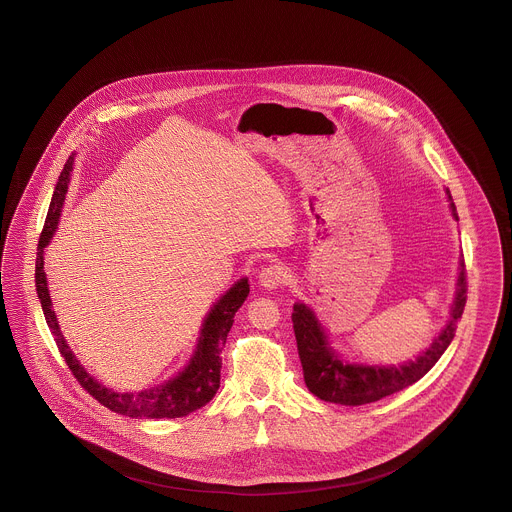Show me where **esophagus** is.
I'll list each match as a JSON object with an SVG mask.
<instances>
[{
    "label": "esophagus",
    "mask_w": 512,
    "mask_h": 512,
    "mask_svg": "<svg viewBox=\"0 0 512 512\" xmlns=\"http://www.w3.org/2000/svg\"><path fill=\"white\" fill-rule=\"evenodd\" d=\"M283 281H285V271H283V267L277 265V263L265 267V269L259 273V283H261V287L267 289V291L277 289Z\"/></svg>",
    "instance_id": "1"
}]
</instances>
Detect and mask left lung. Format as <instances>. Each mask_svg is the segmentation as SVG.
I'll list each match as a JSON object with an SVG mask.
<instances>
[{
	"instance_id": "obj_1",
	"label": "left lung",
	"mask_w": 512,
	"mask_h": 512,
	"mask_svg": "<svg viewBox=\"0 0 512 512\" xmlns=\"http://www.w3.org/2000/svg\"><path fill=\"white\" fill-rule=\"evenodd\" d=\"M445 194L451 215L459 219L449 190H445ZM465 303L467 279L465 261L461 255L455 299L449 308V318L445 326L415 360H408L402 364H362L346 360L338 350L330 346L328 332L320 324L316 312L305 303H295L291 318L308 392L330 404L362 406L378 402L386 396H392L408 388L417 380H421L447 350L455 336L457 322L463 314Z\"/></svg>"
}]
</instances>
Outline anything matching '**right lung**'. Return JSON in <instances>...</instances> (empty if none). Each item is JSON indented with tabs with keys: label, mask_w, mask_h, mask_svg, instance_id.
<instances>
[{
	"label": "right lung",
	"mask_w": 512,
	"mask_h": 512,
	"mask_svg": "<svg viewBox=\"0 0 512 512\" xmlns=\"http://www.w3.org/2000/svg\"><path fill=\"white\" fill-rule=\"evenodd\" d=\"M75 164V154L69 156L59 182L53 192V200L49 205L47 221L39 237L37 245V261H35V287H37V297L41 301V308L45 314V320L51 328V334L55 336V342L59 346L61 356L65 358L67 366L71 368L73 376L79 380V384L103 404L104 408L112 409L116 413L134 417V419H162V417H184L196 409L204 408L205 404L215 396L219 390V376H221V350L225 346L227 332L233 326V316L235 312L245 303L249 295V283L247 279H239L229 291H225L217 303L209 308L205 314L202 328H200V338L196 344V350L190 358V362L184 366L182 372H178L174 378L166 380L164 384H158L154 388L142 390V392H114L112 388H106L95 376H91L79 358L73 354L71 346L67 344L59 320L55 316L53 303L49 297V287H47V275H45V247L51 243L61 209L65 202V194L69 190L71 182V172Z\"/></svg>",
	"instance_id": "right-lung-1"
}]
</instances>
